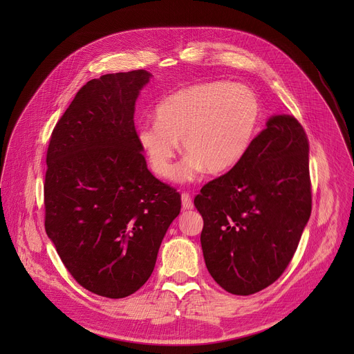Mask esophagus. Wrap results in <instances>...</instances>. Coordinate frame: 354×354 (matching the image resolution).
<instances>
[{
	"mask_svg": "<svg viewBox=\"0 0 354 354\" xmlns=\"http://www.w3.org/2000/svg\"><path fill=\"white\" fill-rule=\"evenodd\" d=\"M182 208L183 209H192L194 208V202L189 194H182Z\"/></svg>",
	"mask_w": 354,
	"mask_h": 354,
	"instance_id": "1",
	"label": "esophagus"
}]
</instances>
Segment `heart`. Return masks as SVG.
Segmentation results:
<instances>
[{
  "label": "heart",
  "mask_w": 354,
  "mask_h": 354,
  "mask_svg": "<svg viewBox=\"0 0 354 354\" xmlns=\"http://www.w3.org/2000/svg\"><path fill=\"white\" fill-rule=\"evenodd\" d=\"M261 116V102L250 87L199 83L162 99L155 109L156 123H142L136 139L160 178L172 175L180 140L188 155L178 165L175 179L191 182L203 169L212 175L232 169L248 151Z\"/></svg>",
  "instance_id": "b5f03b06"
}]
</instances>
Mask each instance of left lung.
<instances>
[{"mask_svg":"<svg viewBox=\"0 0 354 354\" xmlns=\"http://www.w3.org/2000/svg\"><path fill=\"white\" fill-rule=\"evenodd\" d=\"M230 172L201 189V245L214 280L250 295L271 286L299 247L311 214L308 140L294 116L275 115Z\"/></svg>","mask_w":354,"mask_h":354,"instance_id":"obj_1","label":"left lung"}]
</instances>
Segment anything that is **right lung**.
Wrapping results in <instances>:
<instances>
[{"instance_id": "right-lung-1", "label": "right lung", "mask_w": 354, "mask_h": 354, "mask_svg": "<svg viewBox=\"0 0 354 354\" xmlns=\"http://www.w3.org/2000/svg\"><path fill=\"white\" fill-rule=\"evenodd\" d=\"M146 70L87 82L55 124L44 183L46 232L82 287L123 299L151 277L180 195L156 179L136 139Z\"/></svg>"}]
</instances>
